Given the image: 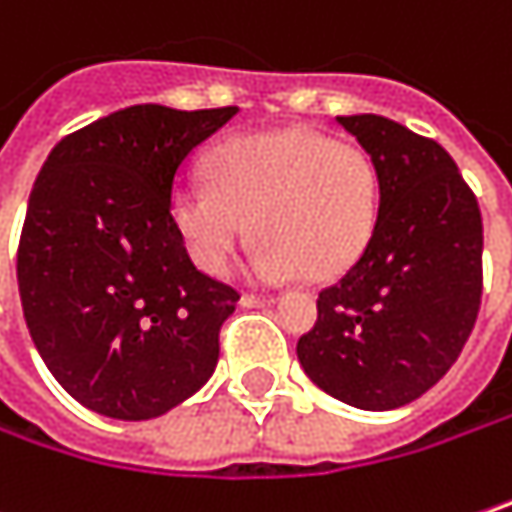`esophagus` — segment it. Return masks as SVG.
I'll use <instances>...</instances> for the list:
<instances>
[{
    "label": "esophagus",
    "mask_w": 512,
    "mask_h": 512,
    "mask_svg": "<svg viewBox=\"0 0 512 512\" xmlns=\"http://www.w3.org/2000/svg\"><path fill=\"white\" fill-rule=\"evenodd\" d=\"M272 302H275L272 296H255V293H243V296H240V304H243V307H266V304Z\"/></svg>",
    "instance_id": "1"
}]
</instances>
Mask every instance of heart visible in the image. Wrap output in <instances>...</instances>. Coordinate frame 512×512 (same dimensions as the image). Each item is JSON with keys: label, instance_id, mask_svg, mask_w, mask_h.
Instances as JSON below:
<instances>
[{"label": "heart", "instance_id": "obj_1", "mask_svg": "<svg viewBox=\"0 0 512 512\" xmlns=\"http://www.w3.org/2000/svg\"><path fill=\"white\" fill-rule=\"evenodd\" d=\"M205 178H181L169 213L184 249L208 275H225L252 234V275L287 281L340 278L372 243L381 169L351 143L313 128H278L222 140Z\"/></svg>", "mask_w": 512, "mask_h": 512}]
</instances>
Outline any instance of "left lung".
Here are the masks:
<instances>
[{
    "label": "left lung",
    "mask_w": 512,
    "mask_h": 512,
    "mask_svg": "<svg viewBox=\"0 0 512 512\" xmlns=\"http://www.w3.org/2000/svg\"><path fill=\"white\" fill-rule=\"evenodd\" d=\"M337 122L381 169V213L363 257L319 293L296 354L319 390L395 410L440 381L475 328L484 222L437 140L378 114Z\"/></svg>",
    "instance_id": "1"
}]
</instances>
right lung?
<instances>
[{
    "label": "right lung",
    "mask_w": 512,
    "mask_h": 512,
    "mask_svg": "<svg viewBox=\"0 0 512 512\" xmlns=\"http://www.w3.org/2000/svg\"><path fill=\"white\" fill-rule=\"evenodd\" d=\"M237 108L134 105L67 134L20 234L25 325L67 393L111 419H155L205 387L240 293L199 272L169 199L187 155Z\"/></svg>",
    "instance_id": "add662e5"
}]
</instances>
